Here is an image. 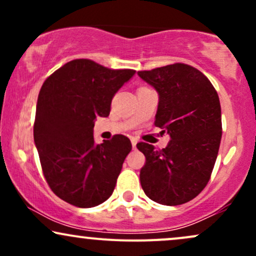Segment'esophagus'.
Returning <instances> with one entry per match:
<instances>
[{
  "instance_id": "1",
  "label": "esophagus",
  "mask_w": 256,
  "mask_h": 256,
  "mask_svg": "<svg viewBox=\"0 0 256 256\" xmlns=\"http://www.w3.org/2000/svg\"><path fill=\"white\" fill-rule=\"evenodd\" d=\"M131 143H132V148H136V144H137V140H134V138H132V140H131Z\"/></svg>"
}]
</instances>
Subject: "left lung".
<instances>
[{
	"label": "left lung",
	"mask_w": 256,
	"mask_h": 256,
	"mask_svg": "<svg viewBox=\"0 0 256 256\" xmlns=\"http://www.w3.org/2000/svg\"><path fill=\"white\" fill-rule=\"evenodd\" d=\"M138 76L158 94L155 126L171 137L166 148L137 143L146 164L140 173L143 192L160 204L195 198L210 180L222 140V108L212 83L185 64H173Z\"/></svg>",
	"instance_id": "8db88e82"
}]
</instances>
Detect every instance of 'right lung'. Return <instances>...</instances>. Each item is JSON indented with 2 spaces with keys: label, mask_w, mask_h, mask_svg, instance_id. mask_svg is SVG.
<instances>
[{
  "label": "right lung",
  "mask_w": 256,
  "mask_h": 256,
  "mask_svg": "<svg viewBox=\"0 0 256 256\" xmlns=\"http://www.w3.org/2000/svg\"><path fill=\"white\" fill-rule=\"evenodd\" d=\"M134 72L77 58L56 70L40 88L34 144L46 183L67 204L95 207L113 194L132 146L124 134L95 144L94 120L110 116L112 98Z\"/></svg>",
  "instance_id": "right-lung-1"
}]
</instances>
